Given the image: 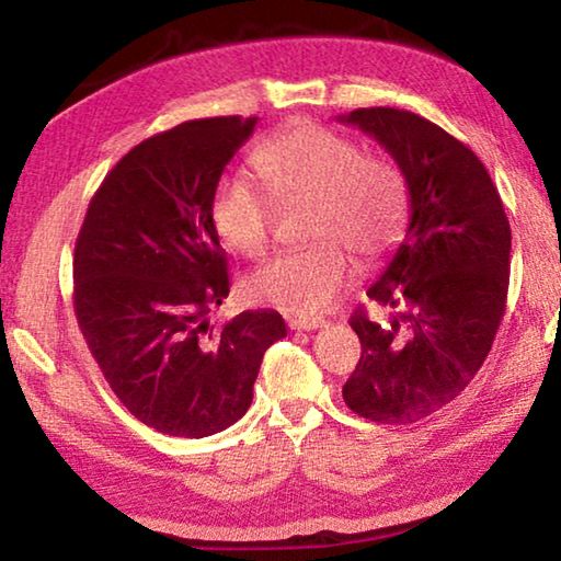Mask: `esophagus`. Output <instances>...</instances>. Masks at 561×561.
<instances>
[{"label":"esophagus","instance_id":"esophagus-1","mask_svg":"<svg viewBox=\"0 0 561 561\" xmlns=\"http://www.w3.org/2000/svg\"><path fill=\"white\" fill-rule=\"evenodd\" d=\"M287 324H289V329H294V331H311V329L324 327L327 321L321 319V317H289Z\"/></svg>","mask_w":561,"mask_h":561}]
</instances>
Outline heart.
<instances>
[{"label": "heart", "mask_w": 561, "mask_h": 561, "mask_svg": "<svg viewBox=\"0 0 561 561\" xmlns=\"http://www.w3.org/2000/svg\"><path fill=\"white\" fill-rule=\"evenodd\" d=\"M254 165L273 195L244 175L222 178L213 195L215 232L230 252L260 257L272 240L274 201H311L309 237L319 242L264 262L244 279V294L294 317L321 314L354 279L346 245L378 262L401 237L408 215L401 170L319 123L279 133L254 153Z\"/></svg>", "instance_id": "obj_1"}]
</instances>
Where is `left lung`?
Wrapping results in <instances>:
<instances>
[{
  "label": "left lung",
  "mask_w": 561,
  "mask_h": 561,
  "mask_svg": "<svg viewBox=\"0 0 561 561\" xmlns=\"http://www.w3.org/2000/svg\"><path fill=\"white\" fill-rule=\"evenodd\" d=\"M378 140L408 187V227L368 297L393 309L351 317L360 339L344 386L351 411L405 425L450 403L488 358L505 317L512 232L485 165L440 126L398 108L339 116Z\"/></svg>",
  "instance_id": "left-lung-1"
}]
</instances>
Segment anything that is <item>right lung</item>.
<instances>
[{
	"mask_svg": "<svg viewBox=\"0 0 561 561\" xmlns=\"http://www.w3.org/2000/svg\"><path fill=\"white\" fill-rule=\"evenodd\" d=\"M260 118L187 121L144 140L103 178L73 250V309L113 393L158 433L207 438L252 405L277 311L213 327L230 294L213 225L222 170Z\"/></svg>",
	"mask_w": 561,
	"mask_h": 561,
	"instance_id": "obj_1",
	"label": "right lung"
}]
</instances>
